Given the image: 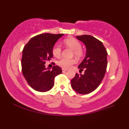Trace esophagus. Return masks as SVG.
Instances as JSON below:
<instances>
[{
	"instance_id": "34e87169",
	"label": "esophagus",
	"mask_w": 129,
	"mask_h": 129,
	"mask_svg": "<svg viewBox=\"0 0 129 129\" xmlns=\"http://www.w3.org/2000/svg\"><path fill=\"white\" fill-rule=\"evenodd\" d=\"M68 70L67 69H64V68H62V72H65L66 71H67Z\"/></svg>"
}]
</instances>
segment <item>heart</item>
Instances as JSON below:
<instances>
[{
	"instance_id": "1",
	"label": "heart",
	"mask_w": 129,
	"mask_h": 129,
	"mask_svg": "<svg viewBox=\"0 0 129 129\" xmlns=\"http://www.w3.org/2000/svg\"><path fill=\"white\" fill-rule=\"evenodd\" d=\"M64 44L67 47L72 49L74 52V54L78 58L81 57L83 55V51L81 49V44L76 39L71 38L65 39L63 41ZM62 49L60 45L56 44L52 48V53L53 56L57 58L60 57L61 54ZM76 62L75 60L74 59H66L62 58L57 62L58 66L64 69H69Z\"/></svg>"
}]
</instances>
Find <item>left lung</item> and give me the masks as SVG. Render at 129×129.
Listing matches in <instances>:
<instances>
[{"mask_svg": "<svg viewBox=\"0 0 129 129\" xmlns=\"http://www.w3.org/2000/svg\"><path fill=\"white\" fill-rule=\"evenodd\" d=\"M86 47L85 57L78 65L80 72L85 69L84 75L76 74L71 80L72 88L81 94H86L95 90L101 84L105 75L108 53L103 44L93 36H76Z\"/></svg>", "mask_w": 129, "mask_h": 129, "instance_id": "8db88e82", "label": "left lung"}]
</instances>
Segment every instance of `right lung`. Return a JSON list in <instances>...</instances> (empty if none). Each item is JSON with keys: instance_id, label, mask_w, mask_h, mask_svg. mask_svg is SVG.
<instances>
[{"instance_id": "1", "label": "right lung", "mask_w": 129, "mask_h": 129, "mask_svg": "<svg viewBox=\"0 0 129 129\" xmlns=\"http://www.w3.org/2000/svg\"><path fill=\"white\" fill-rule=\"evenodd\" d=\"M64 34H43L30 39L24 47L21 68L24 77L32 89L45 92L53 88L55 76L62 73L61 68H45L47 61L53 57L52 48Z\"/></svg>"}]
</instances>
